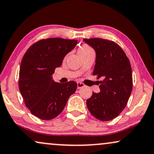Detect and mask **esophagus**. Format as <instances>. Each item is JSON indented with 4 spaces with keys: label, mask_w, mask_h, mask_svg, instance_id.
<instances>
[{
    "label": "esophagus",
    "mask_w": 154,
    "mask_h": 154,
    "mask_svg": "<svg viewBox=\"0 0 154 154\" xmlns=\"http://www.w3.org/2000/svg\"><path fill=\"white\" fill-rule=\"evenodd\" d=\"M85 87V85L83 83L81 82H77V89H81L82 87Z\"/></svg>",
    "instance_id": "1"
}]
</instances>
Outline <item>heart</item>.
I'll return each mask as SVG.
<instances>
[{"instance_id": "1", "label": "heart", "mask_w": 154, "mask_h": 154, "mask_svg": "<svg viewBox=\"0 0 154 154\" xmlns=\"http://www.w3.org/2000/svg\"><path fill=\"white\" fill-rule=\"evenodd\" d=\"M91 50H92V49H91V48L88 45L84 44L79 48L78 54H79V56H81L84 54H86L87 52L91 51Z\"/></svg>"}]
</instances>
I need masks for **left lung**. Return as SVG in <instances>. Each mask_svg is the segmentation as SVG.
<instances>
[{"mask_svg": "<svg viewBox=\"0 0 154 154\" xmlns=\"http://www.w3.org/2000/svg\"><path fill=\"white\" fill-rule=\"evenodd\" d=\"M96 52L93 75L100 79V92L87 100L91 115L100 121L116 118L126 107L133 87L129 58L117 43L102 38L84 39Z\"/></svg>", "mask_w": 154, "mask_h": 154, "instance_id": "8db88e82", "label": "left lung"}]
</instances>
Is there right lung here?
Returning a JSON list of instances; mask_svg holds the SVG:
<instances>
[{"label": "right lung", "mask_w": 154, "mask_h": 154, "mask_svg": "<svg viewBox=\"0 0 154 154\" xmlns=\"http://www.w3.org/2000/svg\"><path fill=\"white\" fill-rule=\"evenodd\" d=\"M77 42L60 38L42 39L32 45L23 56L19 89L25 106L40 119L50 120L59 115L77 89L75 81L55 82L52 75Z\"/></svg>", "instance_id": "right-lung-1"}]
</instances>
